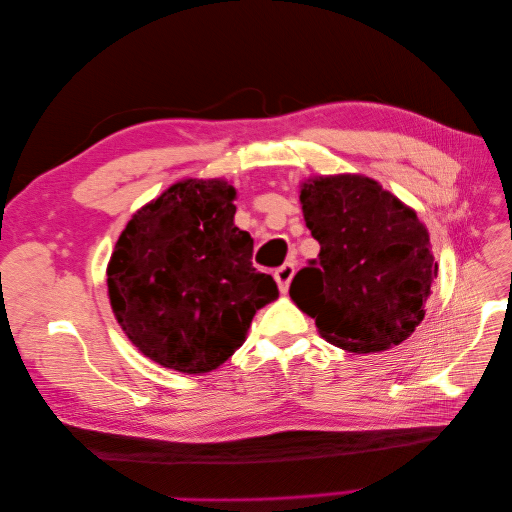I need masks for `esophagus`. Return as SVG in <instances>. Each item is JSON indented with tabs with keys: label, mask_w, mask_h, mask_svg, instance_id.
Masks as SVG:
<instances>
[{
	"label": "esophagus",
	"mask_w": 512,
	"mask_h": 512,
	"mask_svg": "<svg viewBox=\"0 0 512 512\" xmlns=\"http://www.w3.org/2000/svg\"><path fill=\"white\" fill-rule=\"evenodd\" d=\"M292 277H294V262H284V265L275 271V282L282 292L288 290Z\"/></svg>",
	"instance_id": "esophagus-1"
}]
</instances>
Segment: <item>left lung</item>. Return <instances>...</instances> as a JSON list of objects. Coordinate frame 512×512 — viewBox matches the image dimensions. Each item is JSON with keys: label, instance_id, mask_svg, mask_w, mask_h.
<instances>
[{"label": "left lung", "instance_id": "1", "mask_svg": "<svg viewBox=\"0 0 512 512\" xmlns=\"http://www.w3.org/2000/svg\"><path fill=\"white\" fill-rule=\"evenodd\" d=\"M299 198L320 254L294 275L290 299L333 346L359 354L399 346L425 318L438 277L427 228L363 175L305 181Z\"/></svg>", "mask_w": 512, "mask_h": 512}]
</instances>
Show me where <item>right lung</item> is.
Returning <instances> with one entry per match:
<instances>
[{"mask_svg": "<svg viewBox=\"0 0 512 512\" xmlns=\"http://www.w3.org/2000/svg\"><path fill=\"white\" fill-rule=\"evenodd\" d=\"M237 192L185 179L132 215L108 262L121 329L151 361L205 374L230 359L256 309L280 297L252 267L254 239L235 226Z\"/></svg>", "mask_w": 512, "mask_h": 512, "instance_id": "obj_1", "label": "right lung"}]
</instances>
